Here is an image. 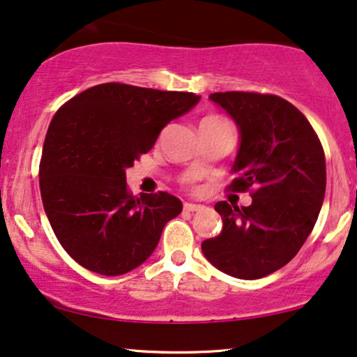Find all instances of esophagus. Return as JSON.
<instances>
[{"instance_id":"1","label":"esophagus","mask_w":357,"mask_h":357,"mask_svg":"<svg viewBox=\"0 0 357 357\" xmlns=\"http://www.w3.org/2000/svg\"><path fill=\"white\" fill-rule=\"evenodd\" d=\"M201 209H202V206H199V204H189V202L184 204V211H188V212H196Z\"/></svg>"}]
</instances>
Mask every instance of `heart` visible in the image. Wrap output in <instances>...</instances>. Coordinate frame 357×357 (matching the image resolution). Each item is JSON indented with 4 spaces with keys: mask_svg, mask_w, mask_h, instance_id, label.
Segmentation results:
<instances>
[{
    "mask_svg": "<svg viewBox=\"0 0 357 357\" xmlns=\"http://www.w3.org/2000/svg\"><path fill=\"white\" fill-rule=\"evenodd\" d=\"M219 120L222 119H219V116H207V119H204L202 121H219Z\"/></svg>",
    "mask_w": 357,
    "mask_h": 357,
    "instance_id": "1",
    "label": "heart"
}]
</instances>
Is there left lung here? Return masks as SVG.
Returning a JSON list of instances; mask_svg holds the SVG:
<instances>
[{
  "instance_id": "1",
  "label": "left lung",
  "mask_w": 357,
  "mask_h": 357,
  "mask_svg": "<svg viewBox=\"0 0 357 357\" xmlns=\"http://www.w3.org/2000/svg\"><path fill=\"white\" fill-rule=\"evenodd\" d=\"M238 128V146L229 189H252V204L214 206L222 231L201 249L220 272L255 280L287 265L317 224L326 191V161L313 126L285 98L254 92H215Z\"/></svg>"
}]
</instances>
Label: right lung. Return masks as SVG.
Here are the masks:
<instances>
[{"instance_id": "obj_1", "label": "right lung", "mask_w": 357, "mask_h": 357, "mask_svg": "<svg viewBox=\"0 0 357 357\" xmlns=\"http://www.w3.org/2000/svg\"><path fill=\"white\" fill-rule=\"evenodd\" d=\"M199 98L112 82L84 90L54 115L39 165L40 197L57 241L84 268L107 277L132 272L183 211L168 192L133 196L126 169Z\"/></svg>"}]
</instances>
